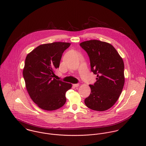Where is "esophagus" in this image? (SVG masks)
Returning a JSON list of instances; mask_svg holds the SVG:
<instances>
[{
    "mask_svg": "<svg viewBox=\"0 0 146 146\" xmlns=\"http://www.w3.org/2000/svg\"><path fill=\"white\" fill-rule=\"evenodd\" d=\"M73 86L74 87V88H77L79 86V84H73Z\"/></svg>",
    "mask_w": 146,
    "mask_h": 146,
    "instance_id": "esophagus-1",
    "label": "esophagus"
}]
</instances>
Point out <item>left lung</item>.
<instances>
[{
	"instance_id": "8db88e82",
	"label": "left lung",
	"mask_w": 146,
	"mask_h": 146,
	"mask_svg": "<svg viewBox=\"0 0 146 146\" xmlns=\"http://www.w3.org/2000/svg\"><path fill=\"white\" fill-rule=\"evenodd\" d=\"M80 46L90 58L91 70L96 81L89 85L91 94L85 100L88 108L104 111L111 108L119 98L125 83L124 63L115 48L99 40L81 42Z\"/></svg>"
}]
</instances>
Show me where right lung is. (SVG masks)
Wrapping results in <instances>:
<instances>
[{"label":"right lung","mask_w":146,"mask_h":146,"mask_svg":"<svg viewBox=\"0 0 146 146\" xmlns=\"http://www.w3.org/2000/svg\"><path fill=\"white\" fill-rule=\"evenodd\" d=\"M70 45L60 42L40 44L26 57L23 72L25 86L32 100L43 110H56L66 102L65 94L72 85L53 77Z\"/></svg>","instance_id":"1"}]
</instances>
